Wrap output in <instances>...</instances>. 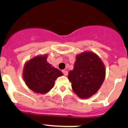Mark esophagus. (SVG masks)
Here are the masks:
<instances>
[{"instance_id":"obj_1","label":"esophagus","mask_w":128,"mask_h":128,"mask_svg":"<svg viewBox=\"0 0 128 128\" xmlns=\"http://www.w3.org/2000/svg\"><path fill=\"white\" fill-rule=\"evenodd\" d=\"M62 73H63V74H64V76H67L68 74V73L67 71H66V70H63Z\"/></svg>"}]
</instances>
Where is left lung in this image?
Returning a JSON list of instances; mask_svg holds the SVG:
<instances>
[{"label": "left lung", "instance_id": "1", "mask_svg": "<svg viewBox=\"0 0 128 128\" xmlns=\"http://www.w3.org/2000/svg\"><path fill=\"white\" fill-rule=\"evenodd\" d=\"M105 76V66L99 56L85 52L76 55L73 70L70 71L68 78L77 96L88 98L98 92Z\"/></svg>", "mask_w": 128, "mask_h": 128}]
</instances>
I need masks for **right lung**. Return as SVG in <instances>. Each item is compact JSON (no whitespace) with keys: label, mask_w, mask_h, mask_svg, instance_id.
Here are the masks:
<instances>
[{"label":"right lung","mask_w":128,"mask_h":128,"mask_svg":"<svg viewBox=\"0 0 128 128\" xmlns=\"http://www.w3.org/2000/svg\"><path fill=\"white\" fill-rule=\"evenodd\" d=\"M47 55H38L28 60L24 65L23 78L26 84L33 92L45 94L54 86L55 80L63 73L47 62Z\"/></svg>","instance_id":"obj_1"}]
</instances>
